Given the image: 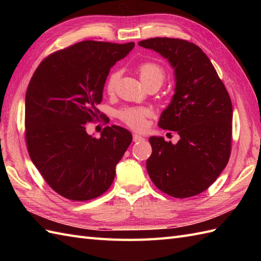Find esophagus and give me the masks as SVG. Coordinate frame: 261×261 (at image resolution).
<instances>
[{
    "label": "esophagus",
    "instance_id": "1",
    "mask_svg": "<svg viewBox=\"0 0 261 261\" xmlns=\"http://www.w3.org/2000/svg\"><path fill=\"white\" fill-rule=\"evenodd\" d=\"M142 140H143V137H142V136L137 135V134L134 135V141H135V142H137V141H142Z\"/></svg>",
    "mask_w": 261,
    "mask_h": 261
}]
</instances>
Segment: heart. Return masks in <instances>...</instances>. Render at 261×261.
<instances>
[{
  "instance_id": "1",
  "label": "heart",
  "mask_w": 261,
  "mask_h": 261,
  "mask_svg": "<svg viewBox=\"0 0 261 261\" xmlns=\"http://www.w3.org/2000/svg\"><path fill=\"white\" fill-rule=\"evenodd\" d=\"M137 70L145 86L149 83H158V84L162 85L166 77L165 69L157 63H142L138 66ZM119 79V71L114 70L112 73H110L107 82H105V91L109 94H113L115 92L116 85H118ZM149 115H150V111L143 108H126L119 112L120 120L135 130H141L145 127L146 119Z\"/></svg>"
}]
</instances>
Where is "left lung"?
I'll use <instances>...</instances> for the list:
<instances>
[{
    "instance_id": "8db88e82",
    "label": "left lung",
    "mask_w": 261,
    "mask_h": 261,
    "mask_svg": "<svg viewBox=\"0 0 261 261\" xmlns=\"http://www.w3.org/2000/svg\"><path fill=\"white\" fill-rule=\"evenodd\" d=\"M168 59L175 69V94L158 125L176 131V145L150 137L147 170L160 191L176 198L195 196L213 184L228 165L232 103L208 57L195 43L175 38L139 42Z\"/></svg>"
}]
</instances>
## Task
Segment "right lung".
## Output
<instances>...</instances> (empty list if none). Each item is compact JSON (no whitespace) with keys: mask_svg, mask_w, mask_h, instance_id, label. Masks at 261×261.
I'll list each match as a JSON object with an SVG mask.
<instances>
[{"mask_svg":"<svg viewBox=\"0 0 261 261\" xmlns=\"http://www.w3.org/2000/svg\"><path fill=\"white\" fill-rule=\"evenodd\" d=\"M134 47L135 42H77L49 55L31 77L25 94L28 151L43 179L63 197L88 201L113 182L132 135L111 125L97 139L87 135L86 123L103 118L96 107L110 69Z\"/></svg>","mask_w":261,"mask_h":261,"instance_id":"add662e5","label":"right lung"}]
</instances>
